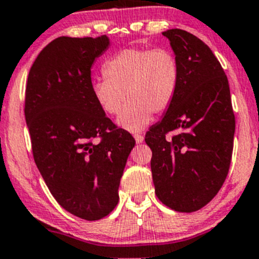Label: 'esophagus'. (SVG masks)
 I'll use <instances>...</instances> for the list:
<instances>
[{
    "label": "esophagus",
    "mask_w": 259,
    "mask_h": 259,
    "mask_svg": "<svg viewBox=\"0 0 259 259\" xmlns=\"http://www.w3.org/2000/svg\"><path fill=\"white\" fill-rule=\"evenodd\" d=\"M134 139H135V142H137V144H140V143L144 142V137H143V135H140V134L134 135Z\"/></svg>",
    "instance_id": "34e87169"
}]
</instances>
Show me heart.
<instances>
[{
    "instance_id": "b5f03b06",
    "label": "heart",
    "mask_w": 259,
    "mask_h": 259,
    "mask_svg": "<svg viewBox=\"0 0 259 259\" xmlns=\"http://www.w3.org/2000/svg\"><path fill=\"white\" fill-rule=\"evenodd\" d=\"M103 74L105 79L91 82V95L109 115L119 113L126 96L116 124L130 133L142 132L154 113L171 105L180 80L177 57L166 49H124L104 64Z\"/></svg>"
}]
</instances>
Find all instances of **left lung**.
I'll list each match as a JSON object with an SVG mask.
<instances>
[{
    "label": "left lung",
    "mask_w": 259,
    "mask_h": 259,
    "mask_svg": "<svg viewBox=\"0 0 259 259\" xmlns=\"http://www.w3.org/2000/svg\"><path fill=\"white\" fill-rule=\"evenodd\" d=\"M179 64L173 103L145 135L156 197L190 213L210 202L231 165L236 130L228 79L211 50L179 28L164 31ZM169 131L176 135L166 140Z\"/></svg>",
    "instance_id": "obj_1"
}]
</instances>
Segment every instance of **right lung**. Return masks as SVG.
<instances>
[{"label":"right lung","instance_id":"1","mask_svg":"<svg viewBox=\"0 0 259 259\" xmlns=\"http://www.w3.org/2000/svg\"><path fill=\"white\" fill-rule=\"evenodd\" d=\"M109 48L108 36L56 38L36 57L26 86L25 117L36 165L57 203L86 221H99L116 207L135 145L91 95V67Z\"/></svg>","mask_w":259,"mask_h":259}]
</instances>
